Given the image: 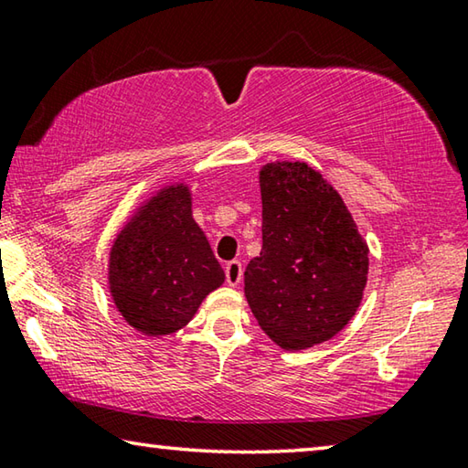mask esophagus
I'll list each match as a JSON object with an SVG mask.
<instances>
[{"label": "esophagus", "instance_id": "obj_1", "mask_svg": "<svg viewBox=\"0 0 468 468\" xmlns=\"http://www.w3.org/2000/svg\"><path fill=\"white\" fill-rule=\"evenodd\" d=\"M225 276H227V282L231 284V287H237V284L241 282V279H243V266H241L239 260H231V262L225 266Z\"/></svg>", "mask_w": 468, "mask_h": 468}]
</instances>
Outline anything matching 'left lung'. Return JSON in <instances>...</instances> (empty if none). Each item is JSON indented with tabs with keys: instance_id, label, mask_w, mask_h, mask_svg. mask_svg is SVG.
I'll return each mask as SVG.
<instances>
[{
	"instance_id": "1",
	"label": "left lung",
	"mask_w": 468,
	"mask_h": 468,
	"mask_svg": "<svg viewBox=\"0 0 468 468\" xmlns=\"http://www.w3.org/2000/svg\"><path fill=\"white\" fill-rule=\"evenodd\" d=\"M260 192L262 251L245 268V297L276 345L301 351L357 312L369 250L343 197L305 163L264 165Z\"/></svg>"
}]
</instances>
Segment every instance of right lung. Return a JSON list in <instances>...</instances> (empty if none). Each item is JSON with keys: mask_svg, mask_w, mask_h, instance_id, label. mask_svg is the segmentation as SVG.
<instances>
[{"mask_svg": "<svg viewBox=\"0 0 468 468\" xmlns=\"http://www.w3.org/2000/svg\"><path fill=\"white\" fill-rule=\"evenodd\" d=\"M225 272L192 217V194L167 186L140 206L109 253L117 312L146 336L173 335L194 318Z\"/></svg>", "mask_w": 468, "mask_h": 468, "instance_id": "obj_1", "label": "right lung"}]
</instances>
